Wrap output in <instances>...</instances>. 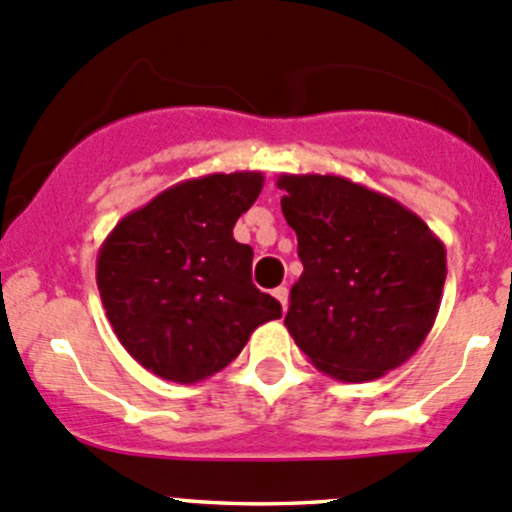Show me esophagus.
Here are the masks:
<instances>
[{
    "instance_id": "esophagus-1",
    "label": "esophagus",
    "mask_w": 512,
    "mask_h": 512,
    "mask_svg": "<svg viewBox=\"0 0 512 512\" xmlns=\"http://www.w3.org/2000/svg\"><path fill=\"white\" fill-rule=\"evenodd\" d=\"M272 294H275L277 302H280V304H282V309H285V312H287V304H289V289H287V287H277V289H272Z\"/></svg>"
}]
</instances>
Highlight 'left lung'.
<instances>
[{"label": "left lung", "mask_w": 512, "mask_h": 512, "mask_svg": "<svg viewBox=\"0 0 512 512\" xmlns=\"http://www.w3.org/2000/svg\"><path fill=\"white\" fill-rule=\"evenodd\" d=\"M304 272L287 332L324 374L374 381L409 361L436 322L446 247L416 213L342 175L277 178Z\"/></svg>", "instance_id": "8db88e82"}]
</instances>
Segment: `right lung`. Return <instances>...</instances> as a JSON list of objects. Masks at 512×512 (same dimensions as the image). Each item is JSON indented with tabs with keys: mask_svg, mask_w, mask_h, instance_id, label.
Wrapping results in <instances>:
<instances>
[{
	"mask_svg": "<svg viewBox=\"0 0 512 512\" xmlns=\"http://www.w3.org/2000/svg\"><path fill=\"white\" fill-rule=\"evenodd\" d=\"M262 173H213L158 193L98 250L103 309L126 352L160 379L198 384L225 369L260 324L282 317L252 285V247L232 237Z\"/></svg>",
	"mask_w": 512,
	"mask_h": 512,
	"instance_id": "1",
	"label": "right lung"
}]
</instances>
